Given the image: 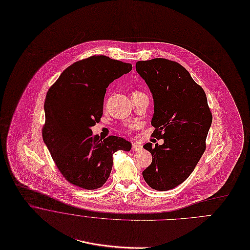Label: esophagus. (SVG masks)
Returning a JSON list of instances; mask_svg holds the SVG:
<instances>
[{
	"mask_svg": "<svg viewBox=\"0 0 250 250\" xmlns=\"http://www.w3.org/2000/svg\"><path fill=\"white\" fill-rule=\"evenodd\" d=\"M142 149V145L137 142H132V150H139Z\"/></svg>",
	"mask_w": 250,
	"mask_h": 250,
	"instance_id": "esophagus-1",
	"label": "esophagus"
}]
</instances>
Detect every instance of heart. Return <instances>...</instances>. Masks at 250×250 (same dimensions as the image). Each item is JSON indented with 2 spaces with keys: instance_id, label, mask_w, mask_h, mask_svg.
Masks as SVG:
<instances>
[{
  "instance_id": "1",
  "label": "heart",
  "mask_w": 250,
  "mask_h": 250,
  "mask_svg": "<svg viewBox=\"0 0 250 250\" xmlns=\"http://www.w3.org/2000/svg\"><path fill=\"white\" fill-rule=\"evenodd\" d=\"M133 94H139V92H134Z\"/></svg>"
}]
</instances>
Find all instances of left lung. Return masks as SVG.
<instances>
[{"label": "left lung", "mask_w": 250, "mask_h": 250, "mask_svg": "<svg viewBox=\"0 0 250 250\" xmlns=\"http://www.w3.org/2000/svg\"><path fill=\"white\" fill-rule=\"evenodd\" d=\"M136 71L153 99L151 136L163 139L162 145H144L152 161L142 174L151 188L166 191L193 172L206 150L212 115L204 90L180 63L162 58L139 61Z\"/></svg>", "instance_id": "1"}]
</instances>
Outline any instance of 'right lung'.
<instances>
[{
	"instance_id": "right-lung-1",
	"label": "right lung",
	"mask_w": 250,
	"mask_h": 250,
	"mask_svg": "<svg viewBox=\"0 0 250 250\" xmlns=\"http://www.w3.org/2000/svg\"><path fill=\"white\" fill-rule=\"evenodd\" d=\"M131 69V63L92 56L69 65L48 90L42 138L70 184L84 189L100 188L110 176L113 154L131 149V143L122 137L102 141L91 129L102 116L106 88Z\"/></svg>"
}]
</instances>
